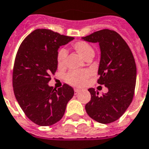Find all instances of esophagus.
<instances>
[{"mask_svg": "<svg viewBox=\"0 0 149 149\" xmlns=\"http://www.w3.org/2000/svg\"><path fill=\"white\" fill-rule=\"evenodd\" d=\"M80 91V89H78V88H75L74 89V92H75V95H77Z\"/></svg>", "mask_w": 149, "mask_h": 149, "instance_id": "34e87169", "label": "esophagus"}]
</instances>
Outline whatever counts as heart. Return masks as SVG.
<instances>
[{
    "mask_svg": "<svg viewBox=\"0 0 149 149\" xmlns=\"http://www.w3.org/2000/svg\"><path fill=\"white\" fill-rule=\"evenodd\" d=\"M72 47L79 54L87 59L88 58H93L95 55V50L93 47L91 45L84 42V41H79L75 42L72 45ZM66 56L67 52L65 49L61 48L58 49L57 54V64L58 68H63L65 64ZM91 76V72L87 69L84 70H73V71L69 72L65 77V80L67 83L74 87H81L84 85L87 82V80Z\"/></svg>",
    "mask_w": 149,
    "mask_h": 149,
    "instance_id": "1",
    "label": "heart"
}]
</instances>
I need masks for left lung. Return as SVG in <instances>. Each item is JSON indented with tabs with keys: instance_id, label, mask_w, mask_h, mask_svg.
Here are the masks:
<instances>
[{
	"instance_id": "8db88e82",
	"label": "left lung",
	"mask_w": 149,
	"mask_h": 149,
	"mask_svg": "<svg viewBox=\"0 0 149 149\" xmlns=\"http://www.w3.org/2000/svg\"><path fill=\"white\" fill-rule=\"evenodd\" d=\"M90 42H99L101 50L97 82L108 88L99 95L89 88L91 100L85 105L86 112L95 121L108 124L125 113L133 100L136 79V67L131 49L114 31L102 29L82 38Z\"/></svg>"
}]
</instances>
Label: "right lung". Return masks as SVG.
<instances>
[{
    "instance_id": "add662e5",
    "label": "right lung",
    "mask_w": 149,
    "mask_h": 149,
    "mask_svg": "<svg viewBox=\"0 0 149 149\" xmlns=\"http://www.w3.org/2000/svg\"><path fill=\"white\" fill-rule=\"evenodd\" d=\"M73 38L51 30L36 29L19 47L13 67V91L24 114L37 125L49 126L60 121L74 95L67 84L58 89L48 85L50 75L58 69V48Z\"/></svg>"
}]
</instances>
